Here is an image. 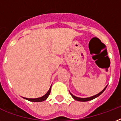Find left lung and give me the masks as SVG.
<instances>
[{"instance_id":"obj_1","label":"left lung","mask_w":121,"mask_h":121,"mask_svg":"<svg viewBox=\"0 0 121 121\" xmlns=\"http://www.w3.org/2000/svg\"><path fill=\"white\" fill-rule=\"evenodd\" d=\"M107 87V86H106ZM106 87L105 88H104V89L102 91H101V92H100L99 94H97V95H95L94 96H92V97H88V98H80V97H75V96H74L73 94H72L71 93H70V94H71V95L72 96V97L74 99L76 100H78V101H80V102H86V101H89V100H93L95 98L97 97H99V96L100 95H101L102 93L104 92V91L105 90V88H106Z\"/></svg>"}]
</instances>
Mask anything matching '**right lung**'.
Returning a JSON list of instances; mask_svg holds the SVG:
<instances>
[{"label": "right lung", "instance_id": "1", "mask_svg": "<svg viewBox=\"0 0 121 121\" xmlns=\"http://www.w3.org/2000/svg\"><path fill=\"white\" fill-rule=\"evenodd\" d=\"M51 87H50V88H49V90H48V92L47 93H46V94L44 95L43 96V97H41L37 98V99H28V98H24V97H23V98L24 99H25L28 100H29V101H31V102L44 101V100H45L46 99H47V98L48 97V96H49V95L50 94V92H51Z\"/></svg>", "mask_w": 121, "mask_h": 121}]
</instances>
